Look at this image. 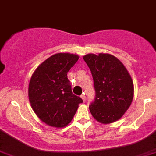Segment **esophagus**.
I'll use <instances>...</instances> for the list:
<instances>
[{
    "instance_id": "34e87169",
    "label": "esophagus",
    "mask_w": 156,
    "mask_h": 156,
    "mask_svg": "<svg viewBox=\"0 0 156 156\" xmlns=\"http://www.w3.org/2000/svg\"><path fill=\"white\" fill-rule=\"evenodd\" d=\"M81 98H82V100H83V101H85V100H86V96H85V94H84V93H83V94H82V95H81Z\"/></svg>"
}]
</instances>
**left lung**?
Segmentation results:
<instances>
[{
  "label": "left lung",
  "instance_id": "obj_1",
  "mask_svg": "<svg viewBox=\"0 0 156 156\" xmlns=\"http://www.w3.org/2000/svg\"><path fill=\"white\" fill-rule=\"evenodd\" d=\"M83 59L94 78L95 98L90 105L91 114L101 124L119 120L133 99L134 88L130 74L112 55L89 54Z\"/></svg>",
  "mask_w": 156,
  "mask_h": 156
}]
</instances>
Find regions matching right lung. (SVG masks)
Here are the masks:
<instances>
[{
  "label": "right lung",
  "mask_w": 156,
  "mask_h": 156,
  "mask_svg": "<svg viewBox=\"0 0 156 156\" xmlns=\"http://www.w3.org/2000/svg\"><path fill=\"white\" fill-rule=\"evenodd\" d=\"M78 60L70 53H58L51 56L35 70L28 86L31 105L38 117L45 124L62 128L74 117L80 97L72 93L67 72Z\"/></svg>",
  "instance_id": "obj_1"
}]
</instances>
